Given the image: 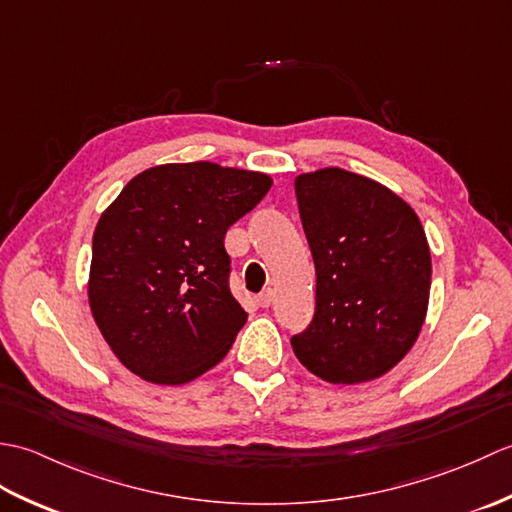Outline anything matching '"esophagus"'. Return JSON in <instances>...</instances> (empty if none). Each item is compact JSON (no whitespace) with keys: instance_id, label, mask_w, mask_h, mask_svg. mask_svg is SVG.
<instances>
[{"instance_id":"34e87169","label":"esophagus","mask_w":512,"mask_h":512,"mask_svg":"<svg viewBox=\"0 0 512 512\" xmlns=\"http://www.w3.org/2000/svg\"><path fill=\"white\" fill-rule=\"evenodd\" d=\"M273 301H275V290H273V288H266V290L262 292V295L257 297V303H259V306H262V308H268Z\"/></svg>"}]
</instances>
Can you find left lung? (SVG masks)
<instances>
[{
  "label": "left lung",
  "mask_w": 512,
  "mask_h": 512,
  "mask_svg": "<svg viewBox=\"0 0 512 512\" xmlns=\"http://www.w3.org/2000/svg\"><path fill=\"white\" fill-rule=\"evenodd\" d=\"M317 270L312 323L292 336L301 365L332 385L385 376L416 343L431 253L416 211L385 184L339 167L295 178Z\"/></svg>",
  "instance_id": "8db88e82"
}]
</instances>
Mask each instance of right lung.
<instances>
[{
	"mask_svg": "<svg viewBox=\"0 0 512 512\" xmlns=\"http://www.w3.org/2000/svg\"><path fill=\"white\" fill-rule=\"evenodd\" d=\"M270 187L259 171L169 162L138 173L103 211L88 299L129 372L184 385L228 354L248 314L228 288L224 235Z\"/></svg>",
	"mask_w": 512,
	"mask_h": 512,
	"instance_id": "add662e5",
	"label": "right lung"
}]
</instances>
